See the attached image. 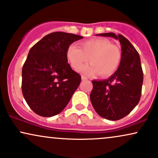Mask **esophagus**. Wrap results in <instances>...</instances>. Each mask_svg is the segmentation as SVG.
Listing matches in <instances>:
<instances>
[{
	"instance_id": "obj_1",
	"label": "esophagus",
	"mask_w": 158,
	"mask_h": 158,
	"mask_svg": "<svg viewBox=\"0 0 158 158\" xmlns=\"http://www.w3.org/2000/svg\"><path fill=\"white\" fill-rule=\"evenodd\" d=\"M81 79H82V81H85V80H87V77H85V76L82 75L81 76Z\"/></svg>"
}]
</instances>
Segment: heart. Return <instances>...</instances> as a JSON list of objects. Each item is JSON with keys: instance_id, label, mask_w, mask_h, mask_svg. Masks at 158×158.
Returning a JSON list of instances; mask_svg holds the SVG:
<instances>
[{"instance_id": "b5f03b06", "label": "heart", "mask_w": 158, "mask_h": 158, "mask_svg": "<svg viewBox=\"0 0 158 158\" xmlns=\"http://www.w3.org/2000/svg\"><path fill=\"white\" fill-rule=\"evenodd\" d=\"M67 57L75 69H79L89 58L90 64L80 68L85 75L98 73L102 77L114 74L119 66L122 59L120 48L106 39H94L83 42L81 48L71 44L68 47Z\"/></svg>"}]
</instances>
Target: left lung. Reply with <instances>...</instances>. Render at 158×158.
<instances>
[{
  "mask_svg": "<svg viewBox=\"0 0 158 158\" xmlns=\"http://www.w3.org/2000/svg\"><path fill=\"white\" fill-rule=\"evenodd\" d=\"M118 40L122 59L117 70L102 81H92L90 100L101 117L116 121L129 114L139 103L143 84V71L139 52L122 35L114 33L97 34Z\"/></svg>",
  "mask_w": 158,
  "mask_h": 158,
  "instance_id": "obj_1",
  "label": "left lung"
}]
</instances>
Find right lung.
Returning a JSON list of instances; mask_svg holds the SVG:
<instances>
[{"instance_id":"1","label":"right lung","mask_w":158,"mask_h":158,"mask_svg":"<svg viewBox=\"0 0 158 158\" xmlns=\"http://www.w3.org/2000/svg\"><path fill=\"white\" fill-rule=\"evenodd\" d=\"M83 37L65 32L44 36L29 50L22 70V91L36 114L50 117L61 113L81 81L67 63V50Z\"/></svg>"}]
</instances>
